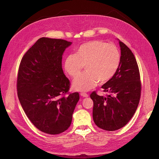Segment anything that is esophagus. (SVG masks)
Masks as SVG:
<instances>
[{
  "label": "esophagus",
  "mask_w": 159,
  "mask_h": 159,
  "mask_svg": "<svg viewBox=\"0 0 159 159\" xmlns=\"http://www.w3.org/2000/svg\"><path fill=\"white\" fill-rule=\"evenodd\" d=\"M80 95L82 96V97H84V98H87L89 96V95L86 93H80Z\"/></svg>",
  "instance_id": "34e87169"
}]
</instances>
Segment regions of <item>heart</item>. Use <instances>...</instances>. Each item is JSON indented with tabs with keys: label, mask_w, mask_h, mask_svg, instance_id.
Here are the masks:
<instances>
[{
	"label": "heart",
	"mask_w": 159,
	"mask_h": 159,
	"mask_svg": "<svg viewBox=\"0 0 159 159\" xmlns=\"http://www.w3.org/2000/svg\"><path fill=\"white\" fill-rule=\"evenodd\" d=\"M120 53L113 44L96 40L81 44L75 55H68L64 69L72 77H75L85 66L86 72L73 82V88L78 91H88L101 84L108 82L118 69Z\"/></svg>",
	"instance_id": "1"
}]
</instances>
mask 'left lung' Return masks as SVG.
Wrapping results in <instances>:
<instances>
[{"label": "left lung", "instance_id": "left-lung-1", "mask_svg": "<svg viewBox=\"0 0 159 159\" xmlns=\"http://www.w3.org/2000/svg\"><path fill=\"white\" fill-rule=\"evenodd\" d=\"M121 60L115 75L101 87L107 93L100 96L96 91L90 95L94 102L93 120L100 128L115 131L125 126L139 106L142 84L139 66L131 50L119 41Z\"/></svg>", "mask_w": 159, "mask_h": 159}]
</instances>
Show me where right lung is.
<instances>
[{
    "label": "right lung",
    "instance_id": "add662e5",
    "mask_svg": "<svg viewBox=\"0 0 159 159\" xmlns=\"http://www.w3.org/2000/svg\"><path fill=\"white\" fill-rule=\"evenodd\" d=\"M72 42L39 38L22 57L17 78L19 102L26 116L41 131L57 134L71 125L79 100L70 93V82L63 74L62 55Z\"/></svg>",
    "mask_w": 159,
    "mask_h": 159
}]
</instances>
